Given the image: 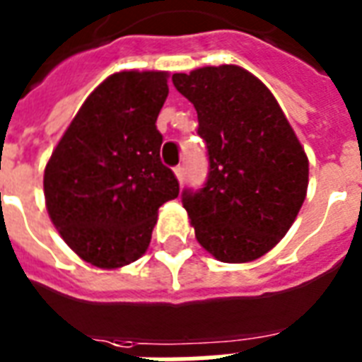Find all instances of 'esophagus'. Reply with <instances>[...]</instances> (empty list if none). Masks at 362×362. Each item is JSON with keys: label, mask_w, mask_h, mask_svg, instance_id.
Wrapping results in <instances>:
<instances>
[{"label": "esophagus", "mask_w": 362, "mask_h": 362, "mask_svg": "<svg viewBox=\"0 0 362 362\" xmlns=\"http://www.w3.org/2000/svg\"><path fill=\"white\" fill-rule=\"evenodd\" d=\"M175 175H176V178H178V182H184V167H180V165H178V167H175Z\"/></svg>", "instance_id": "obj_1"}]
</instances>
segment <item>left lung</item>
Here are the masks:
<instances>
[{
    "mask_svg": "<svg viewBox=\"0 0 362 362\" xmlns=\"http://www.w3.org/2000/svg\"><path fill=\"white\" fill-rule=\"evenodd\" d=\"M197 110L209 176L184 189L199 244L223 263H247L284 238L308 187V158L270 90L238 65L175 73Z\"/></svg>",
    "mask_w": 362,
    "mask_h": 362,
    "instance_id": "1",
    "label": "left lung"
}]
</instances>
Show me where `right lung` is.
I'll list each match as a JSON object with an SVG mask.
<instances>
[{
    "instance_id": "add662e5",
    "label": "right lung",
    "mask_w": 362,
    "mask_h": 362,
    "mask_svg": "<svg viewBox=\"0 0 362 362\" xmlns=\"http://www.w3.org/2000/svg\"><path fill=\"white\" fill-rule=\"evenodd\" d=\"M165 71H122L93 90L45 169L50 220L67 246L99 269L146 252L158 209L178 197L159 158L156 120L169 95Z\"/></svg>"
}]
</instances>
